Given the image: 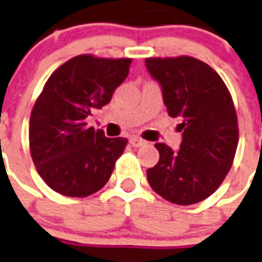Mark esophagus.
<instances>
[{
  "label": "esophagus",
  "instance_id": "esophagus-1",
  "mask_svg": "<svg viewBox=\"0 0 262 262\" xmlns=\"http://www.w3.org/2000/svg\"><path fill=\"white\" fill-rule=\"evenodd\" d=\"M130 144H132V146L138 148V146H142V145L146 144V141H145V140H142V138H140V137H132L130 138Z\"/></svg>",
  "mask_w": 262,
  "mask_h": 262
}]
</instances>
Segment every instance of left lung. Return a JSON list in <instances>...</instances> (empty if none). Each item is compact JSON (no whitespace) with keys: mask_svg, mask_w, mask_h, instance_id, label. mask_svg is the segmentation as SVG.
<instances>
[{"mask_svg":"<svg viewBox=\"0 0 262 262\" xmlns=\"http://www.w3.org/2000/svg\"><path fill=\"white\" fill-rule=\"evenodd\" d=\"M145 65L182 132L180 150L155 145L160 160L148 169V181L166 201L192 205L216 192L232 168L238 144L232 96L216 70L194 57H151Z\"/></svg>","mask_w":262,"mask_h":262,"instance_id":"obj_1","label":"left lung"}]
</instances>
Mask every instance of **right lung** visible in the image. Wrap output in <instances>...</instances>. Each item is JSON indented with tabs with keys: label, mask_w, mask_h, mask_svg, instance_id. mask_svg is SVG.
I'll use <instances>...</instances> for the list:
<instances>
[{
	"label": "right lung",
	"mask_w": 262,
	"mask_h": 262,
	"mask_svg": "<svg viewBox=\"0 0 262 262\" xmlns=\"http://www.w3.org/2000/svg\"><path fill=\"white\" fill-rule=\"evenodd\" d=\"M132 58L81 54L57 68L30 114L32 160L46 185L68 197H88L111 179L125 150L124 137L88 126L93 109L109 104L129 74Z\"/></svg>",
	"instance_id": "1"
}]
</instances>
